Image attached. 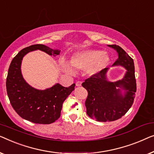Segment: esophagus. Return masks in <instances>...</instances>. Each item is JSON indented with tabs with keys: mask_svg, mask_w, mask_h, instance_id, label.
Returning <instances> with one entry per match:
<instances>
[{
	"mask_svg": "<svg viewBox=\"0 0 154 154\" xmlns=\"http://www.w3.org/2000/svg\"><path fill=\"white\" fill-rule=\"evenodd\" d=\"M76 86H82V82L77 81V82H76Z\"/></svg>",
	"mask_w": 154,
	"mask_h": 154,
	"instance_id": "obj_1",
	"label": "esophagus"
}]
</instances>
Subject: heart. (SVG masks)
I'll return each instance as SVG.
<instances>
[{
	"label": "heart",
	"mask_w": 154,
	"mask_h": 154,
	"mask_svg": "<svg viewBox=\"0 0 154 154\" xmlns=\"http://www.w3.org/2000/svg\"><path fill=\"white\" fill-rule=\"evenodd\" d=\"M111 57L107 52L99 49H87L77 51L70 56L69 63L77 70H86V73L94 76L100 73L109 66ZM60 65L65 72L72 73V69L66 61L61 60Z\"/></svg>",
	"instance_id": "1"
}]
</instances>
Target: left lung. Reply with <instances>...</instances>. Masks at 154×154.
<instances>
[{"label": "left lung", "mask_w": 154, "mask_h": 154, "mask_svg": "<svg viewBox=\"0 0 154 154\" xmlns=\"http://www.w3.org/2000/svg\"><path fill=\"white\" fill-rule=\"evenodd\" d=\"M116 51L118 58L112 66H121L125 72L121 79L109 81V68L91 76L82 83L88 92L85 101L86 114L101 122L117 120L133 105L136 92L135 66L133 58L118 45H108Z\"/></svg>", "instance_id": "obj_1"}]
</instances>
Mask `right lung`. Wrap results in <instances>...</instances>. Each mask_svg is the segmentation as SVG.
<instances>
[{
    "mask_svg": "<svg viewBox=\"0 0 154 154\" xmlns=\"http://www.w3.org/2000/svg\"><path fill=\"white\" fill-rule=\"evenodd\" d=\"M40 50L50 56L60 54L44 45H34L21 49L13 58L6 79L7 94L15 112L23 118L35 123L50 124L60 116L62 105L75 84L64 87L58 83L44 90L37 89L23 79L21 73L23 58L28 53Z\"/></svg>",
    "mask_w": 154,
    "mask_h": 154,
    "instance_id": "right-lung-1",
    "label": "right lung"
}]
</instances>
